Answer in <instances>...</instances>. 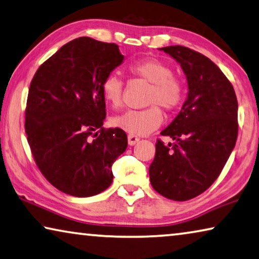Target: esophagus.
<instances>
[{"mask_svg": "<svg viewBox=\"0 0 259 259\" xmlns=\"http://www.w3.org/2000/svg\"><path fill=\"white\" fill-rule=\"evenodd\" d=\"M138 141H140V137H137L136 135H131V134L128 135V143H129V145H135V144H136V143H138Z\"/></svg>", "mask_w": 259, "mask_h": 259, "instance_id": "obj_1", "label": "esophagus"}]
</instances>
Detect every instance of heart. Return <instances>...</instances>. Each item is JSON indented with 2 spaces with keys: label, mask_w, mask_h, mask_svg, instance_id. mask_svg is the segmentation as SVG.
<instances>
[{
  "label": "heart",
  "mask_w": 259,
  "mask_h": 259,
  "mask_svg": "<svg viewBox=\"0 0 259 259\" xmlns=\"http://www.w3.org/2000/svg\"><path fill=\"white\" fill-rule=\"evenodd\" d=\"M131 74L151 83L146 103L151 107L142 110L129 109L116 115L111 119L114 126L131 135H148L158 129L163 122V108L173 111L183 102L185 87L181 80L173 75V69L168 64L157 58H146L129 66ZM123 80L117 73L111 72L102 81L101 91L107 102L111 106H121L123 99Z\"/></svg>",
  "instance_id": "b5f03b06"
}]
</instances>
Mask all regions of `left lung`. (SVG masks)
<instances>
[{
    "instance_id": "1",
    "label": "left lung",
    "mask_w": 259,
    "mask_h": 259,
    "mask_svg": "<svg viewBox=\"0 0 259 259\" xmlns=\"http://www.w3.org/2000/svg\"><path fill=\"white\" fill-rule=\"evenodd\" d=\"M178 61L188 83L180 113L156 143L149 176L154 191L175 201L195 198L210 187L228 160L238 134L234 87L209 58L181 45L161 48Z\"/></svg>"
}]
</instances>
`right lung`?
<instances>
[{"instance_id": "right-lung-1", "label": "right lung", "mask_w": 259, "mask_h": 259, "mask_svg": "<svg viewBox=\"0 0 259 259\" xmlns=\"http://www.w3.org/2000/svg\"><path fill=\"white\" fill-rule=\"evenodd\" d=\"M123 59L116 44L80 37L44 61L31 81L28 143L41 175L66 194L93 196L113 183L111 166L128 137L122 129L102 126L101 84Z\"/></svg>"}]
</instances>
